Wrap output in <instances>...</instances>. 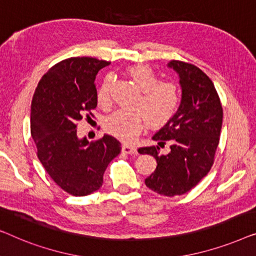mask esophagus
I'll list each match as a JSON object with an SVG mask.
<instances>
[{
  "label": "esophagus",
  "instance_id": "34e87169",
  "mask_svg": "<svg viewBox=\"0 0 256 256\" xmlns=\"http://www.w3.org/2000/svg\"><path fill=\"white\" fill-rule=\"evenodd\" d=\"M122 150H123V152L126 153V154H136V147L131 146V145H128V144H123V146H122Z\"/></svg>",
  "mask_w": 256,
  "mask_h": 256
}]
</instances>
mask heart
I'll return each instance as SVG.
<instances>
[{
	"mask_svg": "<svg viewBox=\"0 0 256 256\" xmlns=\"http://www.w3.org/2000/svg\"><path fill=\"white\" fill-rule=\"evenodd\" d=\"M128 74L142 90L133 106L138 111H114L104 120V130L118 139L132 142L142 131L145 120L150 128H158L174 116L181 102V92L174 82L160 81L156 72L146 64L130 67ZM112 80V75H106L97 90L100 106H109Z\"/></svg>",
	"mask_w": 256,
	"mask_h": 256,
	"instance_id": "obj_1",
	"label": "heart"
}]
</instances>
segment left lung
I'll return each mask as SVG.
<instances>
[{
    "instance_id": "left-lung-1",
    "label": "left lung",
    "mask_w": 256,
    "mask_h": 256,
    "mask_svg": "<svg viewBox=\"0 0 256 256\" xmlns=\"http://www.w3.org/2000/svg\"><path fill=\"white\" fill-rule=\"evenodd\" d=\"M169 67L178 72L182 100L174 116L153 139L159 146L142 147L140 154L156 158V168L145 180L146 186L167 197L188 192L214 164L219 144L222 106L210 78L195 64L172 60ZM171 144V152L160 154V147Z\"/></svg>"
}]
</instances>
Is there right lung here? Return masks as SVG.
Segmentation results:
<instances>
[{"mask_svg":"<svg viewBox=\"0 0 256 256\" xmlns=\"http://www.w3.org/2000/svg\"><path fill=\"white\" fill-rule=\"evenodd\" d=\"M109 64L90 56L60 61L44 74L32 98L31 136L38 159L56 186L73 196L98 190L108 164L120 153L114 136L89 142L76 134L82 117L94 116L95 78Z\"/></svg>","mask_w":256,"mask_h":256,"instance_id":"right-lung-1","label":"right lung"}]
</instances>
